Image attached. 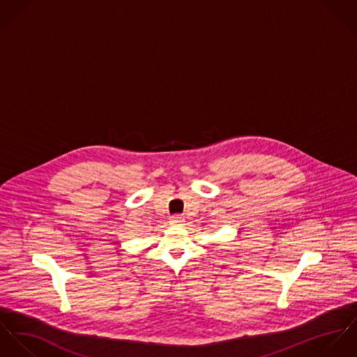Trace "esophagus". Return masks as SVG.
Returning <instances> with one entry per match:
<instances>
[{"label": "esophagus", "mask_w": 357, "mask_h": 357, "mask_svg": "<svg viewBox=\"0 0 357 357\" xmlns=\"http://www.w3.org/2000/svg\"><path fill=\"white\" fill-rule=\"evenodd\" d=\"M183 222H185V218L182 215H174L169 218V225L172 226H181L183 225Z\"/></svg>", "instance_id": "esophagus-1"}]
</instances>
